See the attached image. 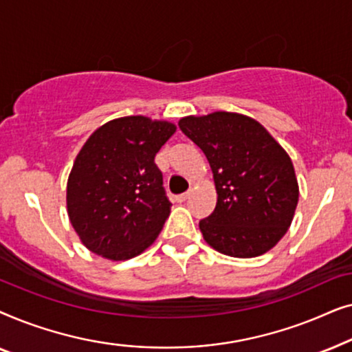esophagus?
<instances>
[{"label": "esophagus", "mask_w": 352, "mask_h": 352, "mask_svg": "<svg viewBox=\"0 0 352 352\" xmlns=\"http://www.w3.org/2000/svg\"><path fill=\"white\" fill-rule=\"evenodd\" d=\"M189 194H190V192H184V194L177 195L176 200H177V201H186L187 199H189Z\"/></svg>", "instance_id": "34e87169"}]
</instances>
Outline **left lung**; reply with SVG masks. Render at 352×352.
I'll use <instances>...</instances> for the list:
<instances>
[{"label":"left lung","mask_w":352,"mask_h":352,"mask_svg":"<svg viewBox=\"0 0 352 352\" xmlns=\"http://www.w3.org/2000/svg\"><path fill=\"white\" fill-rule=\"evenodd\" d=\"M208 158L218 201L199 228L206 243L234 258L266 253L285 235L298 205L295 168L256 120L214 112L179 120Z\"/></svg>","instance_id":"8db88e82"}]
</instances>
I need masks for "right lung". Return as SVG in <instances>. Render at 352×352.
Instances as JSON below:
<instances>
[{
  "mask_svg": "<svg viewBox=\"0 0 352 352\" xmlns=\"http://www.w3.org/2000/svg\"><path fill=\"white\" fill-rule=\"evenodd\" d=\"M175 131L138 115L91 134L67 182L70 223L86 248L122 261L153 243L171 206L155 155Z\"/></svg>",
  "mask_w": 352,
  "mask_h": 352,
  "instance_id": "1",
  "label": "right lung"
}]
</instances>
